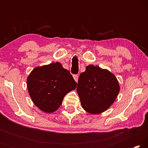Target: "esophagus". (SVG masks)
Instances as JSON below:
<instances>
[{"mask_svg": "<svg viewBox=\"0 0 148 148\" xmlns=\"http://www.w3.org/2000/svg\"><path fill=\"white\" fill-rule=\"evenodd\" d=\"M73 77H74V79L75 81H76V82H77V81H78V77H79L78 75H77V74H74V76H73Z\"/></svg>", "mask_w": 148, "mask_h": 148, "instance_id": "esophagus-1", "label": "esophagus"}]
</instances>
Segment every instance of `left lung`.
Returning a JSON list of instances; mask_svg holds the SVG:
<instances>
[{
  "label": "left lung",
  "mask_w": 148,
  "mask_h": 148,
  "mask_svg": "<svg viewBox=\"0 0 148 148\" xmlns=\"http://www.w3.org/2000/svg\"><path fill=\"white\" fill-rule=\"evenodd\" d=\"M119 89L113 74L91 64L79 75L76 90L82 108L90 114H97L106 111L114 103Z\"/></svg>",
  "instance_id": "left-lung-1"
}]
</instances>
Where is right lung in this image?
I'll list each match as a JSON object with an SVG mask.
<instances>
[{"mask_svg": "<svg viewBox=\"0 0 148 148\" xmlns=\"http://www.w3.org/2000/svg\"><path fill=\"white\" fill-rule=\"evenodd\" d=\"M27 83L32 102L46 113L56 111L66 94L76 87L70 72L58 62L36 67L27 77Z\"/></svg>", "mask_w": 148, "mask_h": 148, "instance_id": "add662e5", "label": "right lung"}]
</instances>
